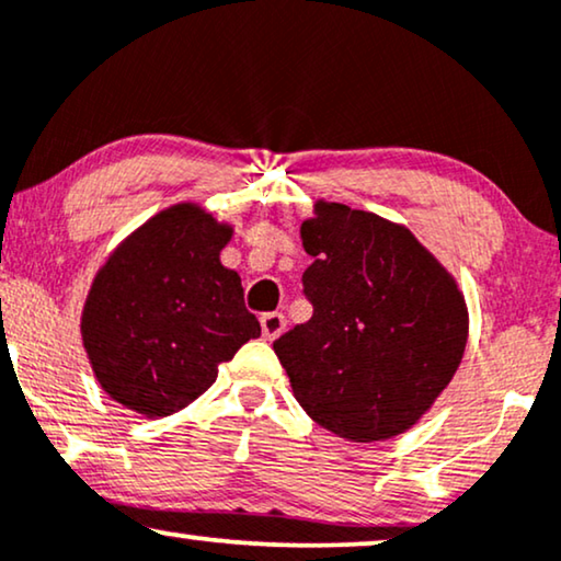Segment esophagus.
Wrapping results in <instances>:
<instances>
[{
    "label": "esophagus",
    "mask_w": 561,
    "mask_h": 561,
    "mask_svg": "<svg viewBox=\"0 0 561 561\" xmlns=\"http://www.w3.org/2000/svg\"><path fill=\"white\" fill-rule=\"evenodd\" d=\"M287 325V318L282 316V312H264L261 316V333H264L266 341H274L276 335L285 331Z\"/></svg>",
    "instance_id": "esophagus-1"
}]
</instances>
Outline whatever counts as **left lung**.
I'll return each instance as SVG.
<instances>
[{
	"label": "left lung",
	"instance_id": "obj_1",
	"mask_svg": "<svg viewBox=\"0 0 561 561\" xmlns=\"http://www.w3.org/2000/svg\"><path fill=\"white\" fill-rule=\"evenodd\" d=\"M300 236L316 259L302 274L312 318L274 341L295 398L348 442L398 436L465 356V297L408 228L375 213L318 203Z\"/></svg>",
	"mask_w": 561,
	"mask_h": 561
}]
</instances>
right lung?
Listing matches in <instances>:
<instances>
[{
	"mask_svg": "<svg viewBox=\"0 0 561 561\" xmlns=\"http://www.w3.org/2000/svg\"><path fill=\"white\" fill-rule=\"evenodd\" d=\"M233 228L182 203L112 251L81 312L102 390L133 413L163 417L197 400L261 325L241 276L220 264Z\"/></svg>",
	"mask_w": 561,
	"mask_h": 561,
	"instance_id": "add662e5",
	"label": "right lung"
}]
</instances>
